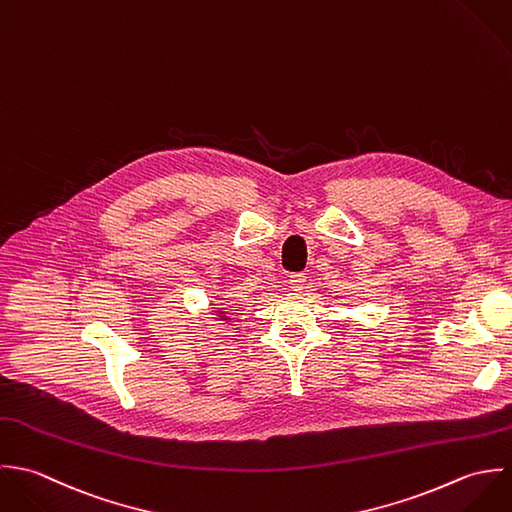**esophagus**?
<instances>
[{"label": "esophagus", "mask_w": 512, "mask_h": 512, "mask_svg": "<svg viewBox=\"0 0 512 512\" xmlns=\"http://www.w3.org/2000/svg\"><path fill=\"white\" fill-rule=\"evenodd\" d=\"M289 281H291L293 291H301L305 287V283H307V275L305 273H293Z\"/></svg>", "instance_id": "1"}]
</instances>
